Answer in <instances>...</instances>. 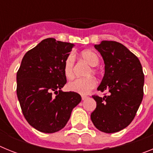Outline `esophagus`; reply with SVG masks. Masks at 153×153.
<instances>
[{"label": "esophagus", "instance_id": "esophagus-1", "mask_svg": "<svg viewBox=\"0 0 153 153\" xmlns=\"http://www.w3.org/2000/svg\"><path fill=\"white\" fill-rule=\"evenodd\" d=\"M87 98H88L87 96H82V100H86Z\"/></svg>", "mask_w": 153, "mask_h": 153}]
</instances>
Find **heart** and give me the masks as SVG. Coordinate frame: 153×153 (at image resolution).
Returning <instances> with one entry per match:
<instances>
[{"label":"heart","instance_id":"b5f03b06","mask_svg":"<svg viewBox=\"0 0 153 153\" xmlns=\"http://www.w3.org/2000/svg\"><path fill=\"white\" fill-rule=\"evenodd\" d=\"M80 57L83 61L91 66L86 73L87 77L83 79H77L70 82L68 84V90L72 92L79 93L82 95L87 94L91 90H93L97 84V80L93 76L88 77L91 74H97V70L95 67L100 63V57L95 51L91 50H86L81 52ZM74 70H75V56L73 53L66 57L63 63V73L67 79H73L74 78Z\"/></svg>","mask_w":153,"mask_h":153}]
</instances>
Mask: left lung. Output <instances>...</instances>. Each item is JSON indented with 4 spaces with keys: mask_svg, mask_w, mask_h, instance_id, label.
Masks as SVG:
<instances>
[{
    "mask_svg": "<svg viewBox=\"0 0 153 153\" xmlns=\"http://www.w3.org/2000/svg\"><path fill=\"white\" fill-rule=\"evenodd\" d=\"M105 63V74L97 90L109 95L92 96L97 108L91 113L99 130L113 133L131 123L143 97L144 74L137 56L122 44L103 40L96 44Z\"/></svg>",
    "mask_w": 153,
    "mask_h": 153,
    "instance_id": "8db88e82",
    "label": "left lung"
}]
</instances>
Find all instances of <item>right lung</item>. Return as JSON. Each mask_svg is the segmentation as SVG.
<instances>
[{
    "label": "right lung",
    "instance_id": "right-lung-1",
    "mask_svg": "<svg viewBox=\"0 0 153 153\" xmlns=\"http://www.w3.org/2000/svg\"><path fill=\"white\" fill-rule=\"evenodd\" d=\"M74 44L54 38L42 40L25 53L17 73V95L28 123L45 133L66 126L81 101L75 92H63V63Z\"/></svg>",
    "mask_w": 153,
    "mask_h": 153
}]
</instances>
